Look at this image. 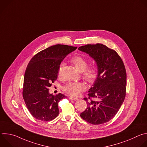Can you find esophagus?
<instances>
[{
    "mask_svg": "<svg viewBox=\"0 0 147 147\" xmlns=\"http://www.w3.org/2000/svg\"><path fill=\"white\" fill-rule=\"evenodd\" d=\"M69 99H71V100H77L78 99V98L77 97H73V96H70L69 97Z\"/></svg>",
    "mask_w": 147,
    "mask_h": 147,
    "instance_id": "34e87169",
    "label": "esophagus"
}]
</instances>
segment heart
Returning a JSON list of instances; mask_svg holds the SVG:
<instances>
[{"label": "heart", "mask_w": 147, "mask_h": 147, "mask_svg": "<svg viewBox=\"0 0 147 147\" xmlns=\"http://www.w3.org/2000/svg\"><path fill=\"white\" fill-rule=\"evenodd\" d=\"M71 63L76 69L80 72H82V77L88 82H92L97 76V67L95 65L88 67V62L86 59L80 56L72 58ZM63 65L61 64L58 69V76L62 74ZM86 89L84 84L81 82H70L63 87V90L68 94L73 96L78 95L80 92Z\"/></svg>", "instance_id": "b5f03b06"}]
</instances>
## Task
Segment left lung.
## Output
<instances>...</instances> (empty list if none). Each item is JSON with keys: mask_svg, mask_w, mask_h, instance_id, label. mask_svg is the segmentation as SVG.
<instances>
[{"mask_svg": "<svg viewBox=\"0 0 147 147\" xmlns=\"http://www.w3.org/2000/svg\"><path fill=\"white\" fill-rule=\"evenodd\" d=\"M78 50L88 54L98 68L88 98H84L87 108L80 116L92 124L105 123L116 115L125 96L127 75L124 63L115 51L102 44H88Z\"/></svg>", "mask_w": 147, "mask_h": 147, "instance_id": "1", "label": "left lung"}]
</instances>
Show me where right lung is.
Listing matches in <instances>:
<instances>
[{"label":"right lung","mask_w":147,"mask_h":147,"mask_svg":"<svg viewBox=\"0 0 147 147\" xmlns=\"http://www.w3.org/2000/svg\"><path fill=\"white\" fill-rule=\"evenodd\" d=\"M77 48L55 45L38 52L30 61L24 74L23 95L27 109L35 119L48 121L58 116V103L66 96L49 94V87L57 78L61 62Z\"/></svg>","instance_id":"add662e5"}]
</instances>
